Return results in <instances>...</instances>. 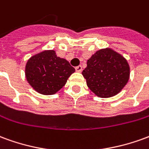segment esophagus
I'll list each match as a JSON object with an SVG mask.
<instances>
[{
  "label": "esophagus",
  "mask_w": 149,
  "mask_h": 149,
  "mask_svg": "<svg viewBox=\"0 0 149 149\" xmlns=\"http://www.w3.org/2000/svg\"><path fill=\"white\" fill-rule=\"evenodd\" d=\"M76 71L77 72H82V66L79 65L77 67H76Z\"/></svg>",
  "instance_id": "1"
}]
</instances>
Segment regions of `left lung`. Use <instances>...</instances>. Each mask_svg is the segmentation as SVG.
Listing matches in <instances>:
<instances>
[{
	"label": "left lung",
	"mask_w": 149,
	"mask_h": 149,
	"mask_svg": "<svg viewBox=\"0 0 149 149\" xmlns=\"http://www.w3.org/2000/svg\"><path fill=\"white\" fill-rule=\"evenodd\" d=\"M82 75L96 96L109 98L117 95L127 84L130 67L121 54L105 48L97 51L88 60Z\"/></svg>",
	"instance_id": "8db88e82"
}]
</instances>
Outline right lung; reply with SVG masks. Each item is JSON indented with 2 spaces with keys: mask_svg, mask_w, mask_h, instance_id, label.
<instances>
[{
  "mask_svg": "<svg viewBox=\"0 0 149 149\" xmlns=\"http://www.w3.org/2000/svg\"><path fill=\"white\" fill-rule=\"evenodd\" d=\"M74 72L69 62L57 56L54 50H44L32 56L24 68L28 83L42 95L56 93Z\"/></svg>",
  "mask_w": 149,
  "mask_h": 149,
  "instance_id": "1",
  "label": "right lung"
}]
</instances>
